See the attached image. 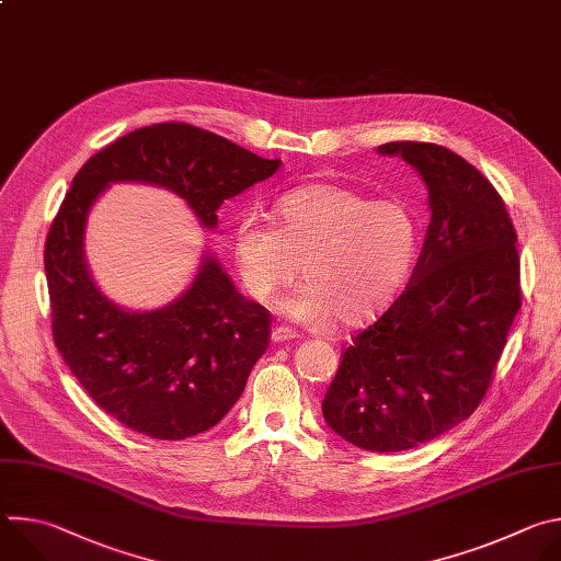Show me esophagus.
I'll return each instance as SVG.
<instances>
[{
    "mask_svg": "<svg viewBox=\"0 0 561 561\" xmlns=\"http://www.w3.org/2000/svg\"><path fill=\"white\" fill-rule=\"evenodd\" d=\"M273 342H277V344H282V342H290V340H295L297 337V333L295 331H290V329H286V327H279V329H275L273 331Z\"/></svg>",
    "mask_w": 561,
    "mask_h": 561,
    "instance_id": "34e87169",
    "label": "esophagus"
}]
</instances>
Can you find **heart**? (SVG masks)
<instances>
[{"label":"heart","instance_id":"obj_1","mask_svg":"<svg viewBox=\"0 0 561 561\" xmlns=\"http://www.w3.org/2000/svg\"><path fill=\"white\" fill-rule=\"evenodd\" d=\"M273 219L244 215L232 232V255L244 288L268 301L301 266L306 277L279 301L304 327L359 324L383 310L404 286L417 251V228L397 202L333 184L299 186L277 197Z\"/></svg>","mask_w":561,"mask_h":561}]
</instances>
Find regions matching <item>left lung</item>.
Listing matches in <instances>:
<instances>
[{
  "label": "left lung",
  "mask_w": 561,
  "mask_h": 561,
  "mask_svg": "<svg viewBox=\"0 0 561 561\" xmlns=\"http://www.w3.org/2000/svg\"><path fill=\"white\" fill-rule=\"evenodd\" d=\"M426 184L431 224L409 286L355 335L322 402L331 431L373 453L426 444L482 402L522 306L517 234L493 184L457 152L390 141Z\"/></svg>",
  "instance_id": "1"
}]
</instances>
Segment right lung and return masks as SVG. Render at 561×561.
<instances>
[{"label": "right lung", "instance_id": "1", "mask_svg": "<svg viewBox=\"0 0 561 561\" xmlns=\"http://www.w3.org/2000/svg\"><path fill=\"white\" fill-rule=\"evenodd\" d=\"M279 164L204 128L167 122L119 137L75 175L44 251L53 337L95 404L130 431L186 439L221 422L268 348L271 312L239 293L210 253L171 304H115L84 255L93 204L111 184H150L182 197L213 230L224 199L268 180Z\"/></svg>", "mask_w": 561, "mask_h": 561}]
</instances>
